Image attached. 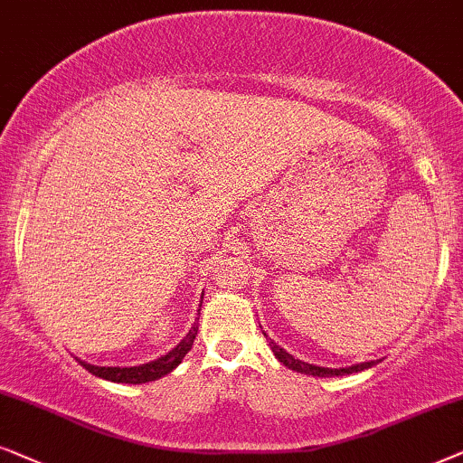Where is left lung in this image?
Wrapping results in <instances>:
<instances>
[{"label":"left lung","mask_w":463,"mask_h":463,"mask_svg":"<svg viewBox=\"0 0 463 463\" xmlns=\"http://www.w3.org/2000/svg\"><path fill=\"white\" fill-rule=\"evenodd\" d=\"M264 336H267V332H264ZM270 349H273V354L277 360L281 362L283 366L292 368L296 373H303V374H313V377H341V374H351V373H360V371H366V368H371L377 364V362H362V364H355V366H347V368H324V366H316V364H307V362L298 360V357H294L292 354H288L286 349L279 347L275 341H270L267 338Z\"/></svg>","instance_id":"obj_1"}]
</instances>
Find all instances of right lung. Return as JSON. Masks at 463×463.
Wrapping results in <instances>:
<instances>
[{"mask_svg": "<svg viewBox=\"0 0 463 463\" xmlns=\"http://www.w3.org/2000/svg\"><path fill=\"white\" fill-rule=\"evenodd\" d=\"M201 300H203V296H201ZM196 332H199V326L194 324L193 328H190L188 335L184 336L167 355L158 357V360L147 362V364H141V366L120 368V366H95V364H89V362H82V360H78V362L86 368V371L95 374V377L114 381V383H131V385L147 383V381H156L160 377H165V374H169L177 364H180V362L184 360V355L193 349Z\"/></svg>", "mask_w": 463, "mask_h": 463, "instance_id": "obj_1", "label": "right lung"}]
</instances>
